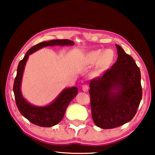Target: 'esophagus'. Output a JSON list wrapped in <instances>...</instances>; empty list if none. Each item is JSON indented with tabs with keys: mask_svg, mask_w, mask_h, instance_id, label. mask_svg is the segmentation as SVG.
Segmentation results:
<instances>
[{
	"mask_svg": "<svg viewBox=\"0 0 155 155\" xmlns=\"http://www.w3.org/2000/svg\"><path fill=\"white\" fill-rule=\"evenodd\" d=\"M82 89L84 92H87L89 90V86L87 85V84H83L82 87Z\"/></svg>",
	"mask_w": 155,
	"mask_h": 155,
	"instance_id": "1",
	"label": "esophagus"
}]
</instances>
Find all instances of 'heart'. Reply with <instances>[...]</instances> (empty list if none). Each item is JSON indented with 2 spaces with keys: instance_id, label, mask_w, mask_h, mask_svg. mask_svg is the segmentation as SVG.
Instances as JSON below:
<instances>
[{
  "instance_id": "b5f03b06",
  "label": "heart",
  "mask_w": 155,
  "mask_h": 155,
  "mask_svg": "<svg viewBox=\"0 0 155 155\" xmlns=\"http://www.w3.org/2000/svg\"><path fill=\"white\" fill-rule=\"evenodd\" d=\"M115 58V53L111 48L104 51L97 49L88 53L85 56V62L89 65H97L94 73L97 75L111 66Z\"/></svg>"
}]
</instances>
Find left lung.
<instances>
[{
    "label": "left lung",
    "instance_id": "1",
    "mask_svg": "<svg viewBox=\"0 0 155 155\" xmlns=\"http://www.w3.org/2000/svg\"><path fill=\"white\" fill-rule=\"evenodd\" d=\"M116 46V62L90 83L93 121L103 129L116 128L132 120L143 96L139 68L119 45Z\"/></svg>",
    "mask_w": 155,
    "mask_h": 155
}]
</instances>
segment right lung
<instances>
[{"label": "right lung", "mask_w": 155, "mask_h": 155, "mask_svg": "<svg viewBox=\"0 0 155 155\" xmlns=\"http://www.w3.org/2000/svg\"><path fill=\"white\" fill-rule=\"evenodd\" d=\"M74 42L69 39H54L44 41L34 46L28 50L22 61L19 63L17 75L15 78L13 92L17 107L21 114L33 124L41 127H51L58 124L64 116L65 110L70 102L78 94V88L73 87L63 90L56 99L49 105L37 107L29 104L21 92V82L25 66L29 56L36 51L45 46H73Z\"/></svg>", "instance_id": "add662e5"}]
</instances>
